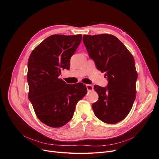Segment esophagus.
I'll use <instances>...</instances> for the list:
<instances>
[{
	"mask_svg": "<svg viewBox=\"0 0 159 159\" xmlns=\"http://www.w3.org/2000/svg\"><path fill=\"white\" fill-rule=\"evenodd\" d=\"M86 88H87V89H88V91H93V90H94L93 85H89V84H87V85H86Z\"/></svg>",
	"mask_w": 159,
	"mask_h": 159,
	"instance_id": "esophagus-1",
	"label": "esophagus"
}]
</instances>
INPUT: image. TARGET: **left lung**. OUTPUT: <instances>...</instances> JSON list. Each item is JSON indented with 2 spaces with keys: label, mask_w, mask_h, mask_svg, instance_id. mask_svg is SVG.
Instances as JSON below:
<instances>
[{
  "label": "left lung",
  "mask_w": 159,
  "mask_h": 159,
  "mask_svg": "<svg viewBox=\"0 0 159 159\" xmlns=\"http://www.w3.org/2000/svg\"><path fill=\"white\" fill-rule=\"evenodd\" d=\"M83 42L98 70L105 72L106 88L94 85L99 98L93 104L96 116L107 124L124 119L136 98L138 74L135 62L124 44L109 34L84 35Z\"/></svg>",
  "instance_id": "1"
}]
</instances>
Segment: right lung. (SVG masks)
I'll use <instances>...</instances> for the list:
<instances>
[{"mask_svg":"<svg viewBox=\"0 0 159 159\" xmlns=\"http://www.w3.org/2000/svg\"><path fill=\"white\" fill-rule=\"evenodd\" d=\"M82 40V35H52L32 52L28 62V99L39 119L51 127L68 123L79 100L87 94L82 83L67 84L59 79L61 70L70 68V58Z\"/></svg>","mask_w":159,"mask_h":159,"instance_id":"1","label":"right lung"}]
</instances>
